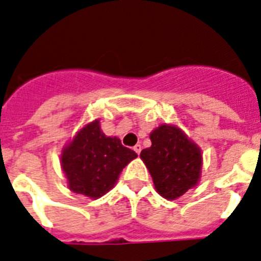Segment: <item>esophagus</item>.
<instances>
[{
  "label": "esophagus",
  "instance_id": "34e87169",
  "mask_svg": "<svg viewBox=\"0 0 261 261\" xmlns=\"http://www.w3.org/2000/svg\"><path fill=\"white\" fill-rule=\"evenodd\" d=\"M134 151L137 152L138 155H139V154H141V151H142V146L141 145H135L134 146Z\"/></svg>",
  "mask_w": 261,
  "mask_h": 261
}]
</instances>
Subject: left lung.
Segmentation results:
<instances>
[{
  "label": "left lung",
  "mask_w": 261,
  "mask_h": 261,
  "mask_svg": "<svg viewBox=\"0 0 261 261\" xmlns=\"http://www.w3.org/2000/svg\"><path fill=\"white\" fill-rule=\"evenodd\" d=\"M150 139L151 147L142 150V161L149 169L156 192L167 200H175L200 179V149L178 127L169 124L155 128Z\"/></svg>",
  "instance_id": "1"
}]
</instances>
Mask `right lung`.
Here are the masks:
<instances>
[{"label": "right lung", "instance_id": "right-lung-1", "mask_svg": "<svg viewBox=\"0 0 261 261\" xmlns=\"http://www.w3.org/2000/svg\"><path fill=\"white\" fill-rule=\"evenodd\" d=\"M118 138L106 137L99 120L87 124L61 154V166L72 192L99 198L114 188L120 171L137 158Z\"/></svg>", "mask_w": 261, "mask_h": 261}]
</instances>
